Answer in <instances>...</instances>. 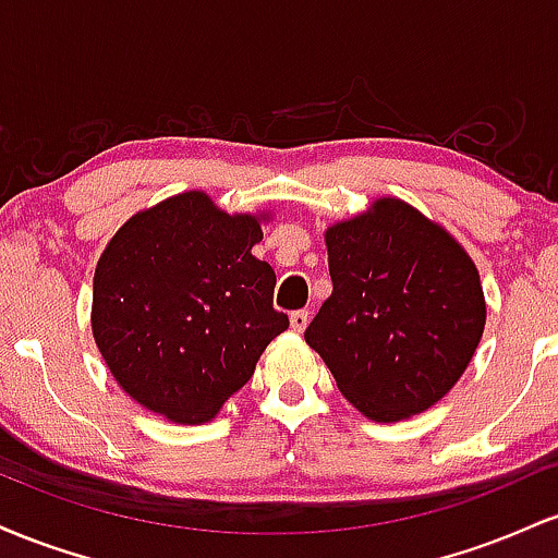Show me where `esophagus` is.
Listing matches in <instances>:
<instances>
[{
	"label": "esophagus",
	"instance_id": "1",
	"mask_svg": "<svg viewBox=\"0 0 558 558\" xmlns=\"http://www.w3.org/2000/svg\"><path fill=\"white\" fill-rule=\"evenodd\" d=\"M306 325H310V312H304V310L293 312V315H291V330L293 332H304Z\"/></svg>",
	"mask_w": 558,
	"mask_h": 558
}]
</instances>
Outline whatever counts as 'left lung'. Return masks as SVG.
Returning a JSON list of instances; mask_svg holds the SVG:
<instances>
[{
    "mask_svg": "<svg viewBox=\"0 0 558 558\" xmlns=\"http://www.w3.org/2000/svg\"><path fill=\"white\" fill-rule=\"evenodd\" d=\"M330 299L304 338L364 417L427 412L459 383L485 330L480 272L444 226L396 196L325 230Z\"/></svg>",
    "mask_w": 558,
    "mask_h": 558,
    "instance_id": "left-lung-1",
    "label": "left lung"
}]
</instances>
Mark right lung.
Returning <instances> with one entry per match:
<instances>
[{"label": "right lung", "mask_w": 558, "mask_h": 558, "mask_svg": "<svg viewBox=\"0 0 558 558\" xmlns=\"http://www.w3.org/2000/svg\"><path fill=\"white\" fill-rule=\"evenodd\" d=\"M270 215H228L204 191L141 209L96 262L92 332L118 386L178 425L217 417L288 328L275 272L252 254Z\"/></svg>", "instance_id": "add662e5"}]
</instances>
